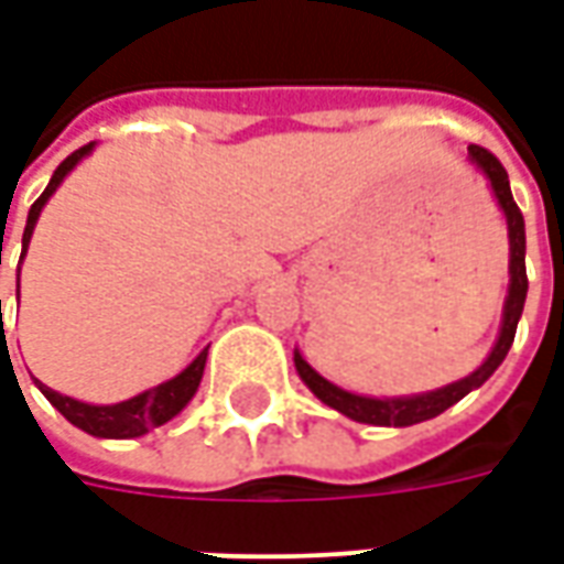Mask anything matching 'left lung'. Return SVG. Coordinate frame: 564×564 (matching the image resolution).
Returning <instances> with one entry per match:
<instances>
[{"label":"left lung","instance_id":"1","mask_svg":"<svg viewBox=\"0 0 564 564\" xmlns=\"http://www.w3.org/2000/svg\"><path fill=\"white\" fill-rule=\"evenodd\" d=\"M468 160L471 165H477V172L484 174L486 184L496 196L498 208L508 220V245H510V259H508V295H505V307H501V326H498V338L492 344V350L486 356L480 366L474 368L468 378L453 380L441 390L416 392V395H359V392L341 390L338 383H332L319 375L317 368L307 366V359L299 350L293 354L295 371L299 378L305 380V387L319 402L329 404L332 411L350 416L356 423L368 425H414L423 423V420H432V416L444 414L447 408L465 399L471 390H480L486 380L496 375V368L505 362L510 344H513V335H517V323L522 317V305H525V293H529V278H525V220H522L520 208L513 202V193H510V181L505 165L489 153V150L471 144L468 148Z\"/></svg>","mask_w":564,"mask_h":564}]
</instances>
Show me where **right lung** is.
<instances>
[{
	"label": "right lung",
	"instance_id": "add662e5",
	"mask_svg": "<svg viewBox=\"0 0 564 564\" xmlns=\"http://www.w3.org/2000/svg\"><path fill=\"white\" fill-rule=\"evenodd\" d=\"M96 144H87V148L75 150L68 160L59 162V169L51 177V184L44 186V193L35 198V205L30 208V217H26V229H23V253H20V262L26 257V247H30V238L35 232V223L42 217V208L47 205V198L54 196L59 184L66 181L68 174L75 172V165L80 160H87L93 153ZM2 250V245H0ZM18 299H20V265H18ZM2 305V302H0ZM205 359H208V347L202 350V354L184 368V371H177L174 378L162 380L156 387H150V390L139 392V395H132L127 402H117V404H90V402H78V399H72V395H63V392L51 390V387H44L42 380H35V387L42 390V395L47 402L54 404L59 414L66 416L68 423L78 425L80 432H87L93 437H141L148 435L150 429H156V425H165L169 420L184 411L186 404L193 402V395H196L198 383H202V375H205Z\"/></svg>",
	"mask_w": 564,
	"mask_h": 564
}]
</instances>
